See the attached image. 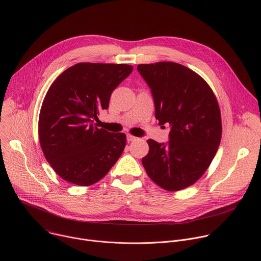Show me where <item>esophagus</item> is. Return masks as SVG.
Masks as SVG:
<instances>
[{
  "label": "esophagus",
  "instance_id": "obj_1",
  "mask_svg": "<svg viewBox=\"0 0 261 261\" xmlns=\"http://www.w3.org/2000/svg\"><path fill=\"white\" fill-rule=\"evenodd\" d=\"M136 139V137L135 136H133V135H131V134H128L127 135V141L128 142H130V141H134Z\"/></svg>",
  "mask_w": 261,
  "mask_h": 261
}]
</instances>
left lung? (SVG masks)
I'll list each match as a JSON object with an SVG mask.
<instances>
[{"label": "left lung", "instance_id": "left-lung-1", "mask_svg": "<svg viewBox=\"0 0 261 261\" xmlns=\"http://www.w3.org/2000/svg\"><path fill=\"white\" fill-rule=\"evenodd\" d=\"M137 71L151 89L159 125H170L167 143L147 140L142 165L161 188H187L205 172L221 141L217 98L201 76L180 64H140Z\"/></svg>", "mask_w": 261, "mask_h": 261}]
</instances>
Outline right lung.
<instances>
[{
  "instance_id": "right-lung-1",
  "label": "right lung",
  "mask_w": 261,
  "mask_h": 261,
  "mask_svg": "<svg viewBox=\"0 0 261 261\" xmlns=\"http://www.w3.org/2000/svg\"><path fill=\"white\" fill-rule=\"evenodd\" d=\"M132 70L127 64L79 63L48 89L39 116V140L47 162L65 180L91 186L122 155L126 135L99 129L94 121Z\"/></svg>"
}]
</instances>
